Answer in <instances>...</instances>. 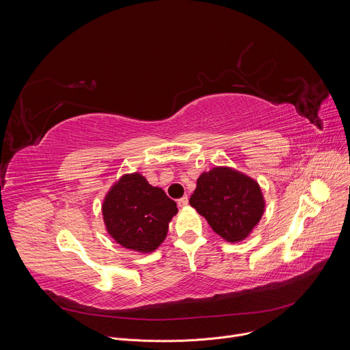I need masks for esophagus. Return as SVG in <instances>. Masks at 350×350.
I'll return each mask as SVG.
<instances>
[{"instance_id": "obj_1", "label": "esophagus", "mask_w": 350, "mask_h": 350, "mask_svg": "<svg viewBox=\"0 0 350 350\" xmlns=\"http://www.w3.org/2000/svg\"><path fill=\"white\" fill-rule=\"evenodd\" d=\"M177 204H178V206H180V208L187 206V205H188V196H183V198H180L178 201H177Z\"/></svg>"}]
</instances>
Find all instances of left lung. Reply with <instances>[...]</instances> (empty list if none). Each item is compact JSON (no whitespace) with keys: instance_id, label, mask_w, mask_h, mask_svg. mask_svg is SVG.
Returning a JSON list of instances; mask_svg holds the SVG:
<instances>
[{"instance_id":"left-lung-1","label":"left lung","mask_w":350,"mask_h":350,"mask_svg":"<svg viewBox=\"0 0 350 350\" xmlns=\"http://www.w3.org/2000/svg\"><path fill=\"white\" fill-rule=\"evenodd\" d=\"M189 204L228 242L246 238L265 212L259 184L230 167H215L199 176Z\"/></svg>"}]
</instances>
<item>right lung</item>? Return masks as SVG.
Returning a JSON list of instances; mask_svg holds the SVG:
<instances>
[{
    "mask_svg": "<svg viewBox=\"0 0 350 350\" xmlns=\"http://www.w3.org/2000/svg\"><path fill=\"white\" fill-rule=\"evenodd\" d=\"M177 205L162 188L138 173L123 176L108 192L103 215L108 232L122 246L149 254L165 241Z\"/></svg>",
    "mask_w": 350,
    "mask_h": 350,
    "instance_id": "obj_1",
    "label": "right lung"
}]
</instances>
